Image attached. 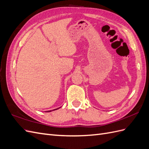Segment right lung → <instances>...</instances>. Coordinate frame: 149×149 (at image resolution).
<instances>
[{"label": "right lung", "instance_id": "add662e5", "mask_svg": "<svg viewBox=\"0 0 149 149\" xmlns=\"http://www.w3.org/2000/svg\"><path fill=\"white\" fill-rule=\"evenodd\" d=\"M59 108H60V107H59ZM59 108H57V109H53V110H52V111H55V110L58 109H59ZM45 111V112H51V111Z\"/></svg>", "mask_w": 149, "mask_h": 149}]
</instances>
